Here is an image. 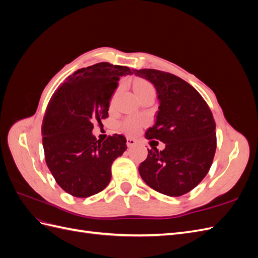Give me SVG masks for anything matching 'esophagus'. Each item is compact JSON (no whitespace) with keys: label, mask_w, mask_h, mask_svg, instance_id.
<instances>
[{"label":"esophagus","mask_w":258,"mask_h":258,"mask_svg":"<svg viewBox=\"0 0 258 258\" xmlns=\"http://www.w3.org/2000/svg\"><path fill=\"white\" fill-rule=\"evenodd\" d=\"M136 143H137V141H136L135 139H132V138H128V139H127V146H128V147L135 146Z\"/></svg>","instance_id":"34e87169"}]
</instances>
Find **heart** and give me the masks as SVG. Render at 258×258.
I'll return each mask as SVG.
<instances>
[{
  "label": "heart",
  "instance_id": "heart-1",
  "mask_svg": "<svg viewBox=\"0 0 258 258\" xmlns=\"http://www.w3.org/2000/svg\"><path fill=\"white\" fill-rule=\"evenodd\" d=\"M134 89L137 97L142 96L146 92H155L154 86L145 80H137L134 84ZM142 124V120L138 118V117H127V118H124L120 122L119 127L123 132H126L128 135H137L141 130Z\"/></svg>",
  "mask_w": 258,
  "mask_h": 258
}]
</instances>
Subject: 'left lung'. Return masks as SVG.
I'll return each instance as SVG.
<instances>
[{"instance_id": "left-lung-1", "label": "left lung", "mask_w": 258, "mask_h": 258, "mask_svg": "<svg viewBox=\"0 0 258 258\" xmlns=\"http://www.w3.org/2000/svg\"><path fill=\"white\" fill-rule=\"evenodd\" d=\"M134 73L155 86L160 102L157 119L145 138L166 144L160 152L154 146L148 150L139 166L140 175L156 191L182 196L205 178L213 162L216 134L212 112L191 85L173 74L154 69Z\"/></svg>"}]
</instances>
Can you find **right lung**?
<instances>
[{"instance_id": "right-lung-1", "label": "right lung", "mask_w": 258, "mask_h": 258, "mask_svg": "<svg viewBox=\"0 0 258 258\" xmlns=\"http://www.w3.org/2000/svg\"><path fill=\"white\" fill-rule=\"evenodd\" d=\"M128 67L100 62L77 70L53 93L42 123L46 165L57 184L77 198L102 191L111 181L113 161L127 150L126 138L92 136L93 122L108 117L119 77Z\"/></svg>"}]
</instances>
